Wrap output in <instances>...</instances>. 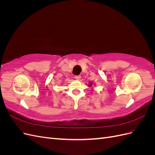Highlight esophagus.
<instances>
[{
  "mask_svg": "<svg viewBox=\"0 0 155 155\" xmlns=\"http://www.w3.org/2000/svg\"><path fill=\"white\" fill-rule=\"evenodd\" d=\"M74 78L75 79H76V80H80V79H81V76H79H79H75L74 77Z\"/></svg>",
  "mask_w": 155,
  "mask_h": 155,
  "instance_id": "esophagus-1",
  "label": "esophagus"
}]
</instances>
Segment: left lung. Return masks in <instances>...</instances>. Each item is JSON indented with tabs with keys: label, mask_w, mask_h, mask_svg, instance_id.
I'll list each match as a JSON object with an SVG mask.
<instances>
[{
	"label": "left lung",
	"mask_w": 155,
	"mask_h": 155,
	"mask_svg": "<svg viewBox=\"0 0 155 155\" xmlns=\"http://www.w3.org/2000/svg\"><path fill=\"white\" fill-rule=\"evenodd\" d=\"M92 84H93V83H92V82H90V83H89V84H88V87H91L92 86Z\"/></svg>",
	"instance_id": "1"
}]
</instances>
